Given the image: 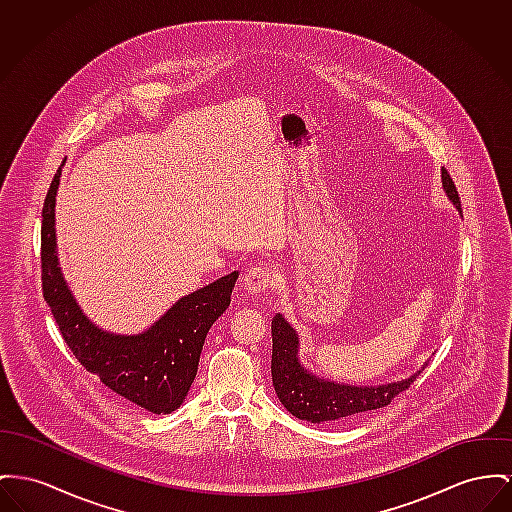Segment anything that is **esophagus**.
I'll list each match as a JSON object with an SVG mask.
<instances>
[{"label":"esophagus","instance_id":"34e87169","mask_svg":"<svg viewBox=\"0 0 512 512\" xmlns=\"http://www.w3.org/2000/svg\"><path fill=\"white\" fill-rule=\"evenodd\" d=\"M244 289L250 293V295H260V293H266L273 285V272L266 266H256V268H250L248 272L244 273Z\"/></svg>","mask_w":512,"mask_h":512}]
</instances>
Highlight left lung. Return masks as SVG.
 Segmentation results:
<instances>
[{
  "instance_id": "obj_1",
  "label": "left lung",
  "mask_w": 512,
  "mask_h": 512,
  "mask_svg": "<svg viewBox=\"0 0 512 512\" xmlns=\"http://www.w3.org/2000/svg\"><path fill=\"white\" fill-rule=\"evenodd\" d=\"M444 194L462 215L460 198L450 174L441 169ZM272 380L275 394L285 409L308 423H340L365 411L388 406L425 369L386 384H345L314 375L301 363V338L297 330L275 314L272 320Z\"/></svg>"
}]
</instances>
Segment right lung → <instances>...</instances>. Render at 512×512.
<instances>
[{
	"label": "right lung",
	"instance_id": "1",
	"mask_svg": "<svg viewBox=\"0 0 512 512\" xmlns=\"http://www.w3.org/2000/svg\"><path fill=\"white\" fill-rule=\"evenodd\" d=\"M56 172L42 207V293L75 359L118 396L151 413L180 408L198 373L205 336L231 305L239 272L180 297L139 334H116L95 324L75 301L60 268L56 239Z\"/></svg>",
	"mask_w": 512,
	"mask_h": 512
}]
</instances>
